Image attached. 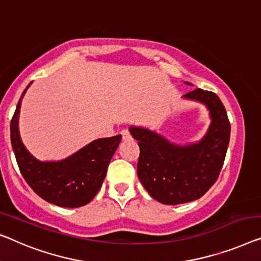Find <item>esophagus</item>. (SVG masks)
Masks as SVG:
<instances>
[{"label":"esophagus","mask_w":261,"mask_h":261,"mask_svg":"<svg viewBox=\"0 0 261 261\" xmlns=\"http://www.w3.org/2000/svg\"><path fill=\"white\" fill-rule=\"evenodd\" d=\"M120 134H122L123 141H130V139H131V135H130L129 130H123L122 132H120Z\"/></svg>","instance_id":"1"}]
</instances>
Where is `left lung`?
<instances>
[{
  "instance_id": "obj_1",
  "label": "left lung",
  "mask_w": 261,
  "mask_h": 261,
  "mask_svg": "<svg viewBox=\"0 0 261 261\" xmlns=\"http://www.w3.org/2000/svg\"><path fill=\"white\" fill-rule=\"evenodd\" d=\"M182 97L203 103L210 111L211 124L198 143L177 145L154 131L130 127L141 150L139 180L151 197L165 205L189 203L204 196L219 177L230 142V120L215 92L198 88Z\"/></svg>"
}]
</instances>
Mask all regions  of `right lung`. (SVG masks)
I'll return each instance as SVG.
<instances>
[{
  "label": "right lung",
  "mask_w": 261,
  "mask_h": 261,
  "mask_svg": "<svg viewBox=\"0 0 261 261\" xmlns=\"http://www.w3.org/2000/svg\"><path fill=\"white\" fill-rule=\"evenodd\" d=\"M30 84L23 91L10 122L11 145L19 171L34 192L48 203L68 208L87 205L99 191L122 136L96 139L62 161H38L23 145L18 131L21 102Z\"/></svg>",
  "instance_id": "add662e5"
}]
</instances>
